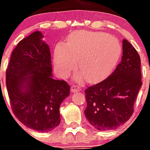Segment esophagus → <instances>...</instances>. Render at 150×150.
<instances>
[{
    "label": "esophagus",
    "instance_id": "obj_1",
    "mask_svg": "<svg viewBox=\"0 0 150 150\" xmlns=\"http://www.w3.org/2000/svg\"><path fill=\"white\" fill-rule=\"evenodd\" d=\"M81 90V87L78 86H75V85H72L71 86V91L72 92H78Z\"/></svg>",
    "mask_w": 150,
    "mask_h": 150
}]
</instances>
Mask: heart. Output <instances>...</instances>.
Returning <instances> with one entry per match:
<instances>
[{"label": "heart", "instance_id": "heart-1", "mask_svg": "<svg viewBox=\"0 0 150 150\" xmlns=\"http://www.w3.org/2000/svg\"><path fill=\"white\" fill-rule=\"evenodd\" d=\"M121 47L115 37L104 33L80 30L72 33L66 45L55 48V69L59 76H68L77 69L88 80L105 75L115 65Z\"/></svg>", "mask_w": 150, "mask_h": 150}]
</instances>
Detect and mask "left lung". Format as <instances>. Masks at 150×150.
<instances>
[{
	"label": "left lung",
	"instance_id": "1",
	"mask_svg": "<svg viewBox=\"0 0 150 150\" xmlns=\"http://www.w3.org/2000/svg\"><path fill=\"white\" fill-rule=\"evenodd\" d=\"M122 50L121 62L111 75L85 90L84 114L99 130L116 129L131 117L142 85L139 53L127 40L122 41Z\"/></svg>",
	"mask_w": 150,
	"mask_h": 150
}]
</instances>
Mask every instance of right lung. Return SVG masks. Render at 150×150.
Segmentation results:
<instances>
[{
  "label": "right lung",
  "instance_id": "obj_1",
  "mask_svg": "<svg viewBox=\"0 0 150 150\" xmlns=\"http://www.w3.org/2000/svg\"><path fill=\"white\" fill-rule=\"evenodd\" d=\"M35 31L19 42L6 69V82L11 109L32 130L48 132L60 123L61 103L69 95L64 81L52 78L49 46Z\"/></svg>",
  "mask_w": 150,
  "mask_h": 150
}]
</instances>
